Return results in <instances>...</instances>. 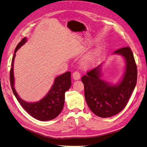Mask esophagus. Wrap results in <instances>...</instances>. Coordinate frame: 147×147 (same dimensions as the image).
<instances>
[{
  "instance_id": "1",
  "label": "esophagus",
  "mask_w": 147,
  "mask_h": 147,
  "mask_svg": "<svg viewBox=\"0 0 147 147\" xmlns=\"http://www.w3.org/2000/svg\"><path fill=\"white\" fill-rule=\"evenodd\" d=\"M72 77L75 80H78L80 78V72H78V71H76V72H74L73 73Z\"/></svg>"
}]
</instances>
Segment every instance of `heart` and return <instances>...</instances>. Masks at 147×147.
I'll list each match as a JSON object with an SVG mask.
<instances>
[{"label": "heart", "mask_w": 147, "mask_h": 147, "mask_svg": "<svg viewBox=\"0 0 147 147\" xmlns=\"http://www.w3.org/2000/svg\"><path fill=\"white\" fill-rule=\"evenodd\" d=\"M100 54V50L98 48H96L94 50L91 51L90 54H89L86 57L84 62V66L86 67H90L92 65L94 62L96 60L97 57Z\"/></svg>", "instance_id": "b5f03b06"}]
</instances>
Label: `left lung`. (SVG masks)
<instances>
[{
  "instance_id": "1",
  "label": "left lung",
  "mask_w": 147,
  "mask_h": 147,
  "mask_svg": "<svg viewBox=\"0 0 147 147\" xmlns=\"http://www.w3.org/2000/svg\"><path fill=\"white\" fill-rule=\"evenodd\" d=\"M113 53L123 56L126 61L125 72L119 84L113 85L100 78L101 64L82 78L89 108L101 118L111 117L123 110L137 83V65L131 48L123 47Z\"/></svg>"
}]
</instances>
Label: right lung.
Returning <instances> with one entry per match:
<instances>
[{
    "label": "right lung",
    "instance_id": "add662e5",
    "mask_svg": "<svg viewBox=\"0 0 147 147\" xmlns=\"http://www.w3.org/2000/svg\"><path fill=\"white\" fill-rule=\"evenodd\" d=\"M27 38L24 37L16 46L15 54L11 62V68L10 72V84L16 99L20 105L30 116L40 121H48L56 118L64 107L65 92L71 86L70 72H67L57 77L51 88L43 99L36 102H28L20 98L14 87L13 75V62L17 50L26 42Z\"/></svg>",
    "mask_w": 147,
    "mask_h": 147
}]
</instances>
